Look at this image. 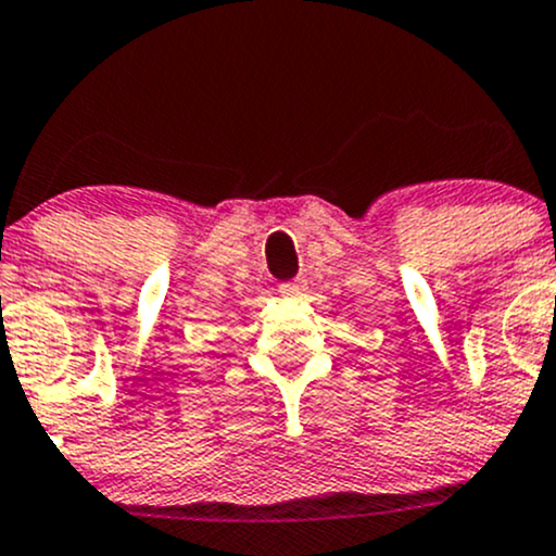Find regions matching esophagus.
<instances>
[{
	"label": "esophagus",
	"mask_w": 556,
	"mask_h": 556,
	"mask_svg": "<svg viewBox=\"0 0 556 556\" xmlns=\"http://www.w3.org/2000/svg\"><path fill=\"white\" fill-rule=\"evenodd\" d=\"M279 293H282L285 298H298L306 293V288H303V282H285L279 285Z\"/></svg>",
	"instance_id": "1"
}]
</instances>
